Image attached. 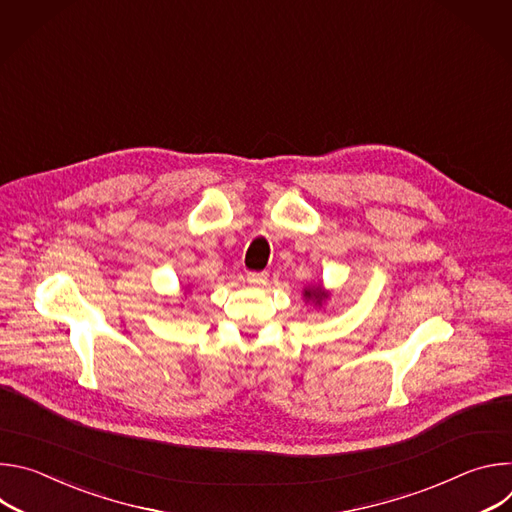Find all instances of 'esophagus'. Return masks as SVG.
<instances>
[{
  "instance_id": "esophagus-1",
  "label": "esophagus",
  "mask_w": 512,
  "mask_h": 512,
  "mask_svg": "<svg viewBox=\"0 0 512 512\" xmlns=\"http://www.w3.org/2000/svg\"><path fill=\"white\" fill-rule=\"evenodd\" d=\"M247 281L251 285H265L267 283V275L265 273H247Z\"/></svg>"
}]
</instances>
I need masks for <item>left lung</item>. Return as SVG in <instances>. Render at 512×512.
Wrapping results in <instances>:
<instances>
[{"mask_svg":"<svg viewBox=\"0 0 512 512\" xmlns=\"http://www.w3.org/2000/svg\"><path fill=\"white\" fill-rule=\"evenodd\" d=\"M302 294H304V302H306V304H312L316 310H322V308L328 304V300L332 298V291L326 289L322 283L304 287Z\"/></svg>","mask_w":512,"mask_h":512,"instance_id":"obj_1","label":"left lung"}]
</instances>
